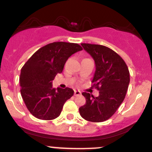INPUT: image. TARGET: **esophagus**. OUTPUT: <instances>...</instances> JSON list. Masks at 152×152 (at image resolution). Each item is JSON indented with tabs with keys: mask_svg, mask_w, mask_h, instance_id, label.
I'll return each mask as SVG.
<instances>
[{
	"mask_svg": "<svg viewBox=\"0 0 152 152\" xmlns=\"http://www.w3.org/2000/svg\"><path fill=\"white\" fill-rule=\"evenodd\" d=\"M81 92L79 90H74V95L75 96H78V95H80Z\"/></svg>",
	"mask_w": 152,
	"mask_h": 152,
	"instance_id": "34e87169",
	"label": "esophagus"
}]
</instances>
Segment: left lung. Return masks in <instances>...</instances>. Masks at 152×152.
Returning a JSON list of instances; mask_svg holds the SVG:
<instances>
[{
  "label": "left lung",
  "mask_w": 152,
  "mask_h": 152,
  "mask_svg": "<svg viewBox=\"0 0 152 152\" xmlns=\"http://www.w3.org/2000/svg\"><path fill=\"white\" fill-rule=\"evenodd\" d=\"M81 44L95 60L96 70L92 83L99 90V96L83 92L86 103L79 108V113L89 122H104L114 114L124 100L130 84V72L124 60L110 48Z\"/></svg>",
  "instance_id": "1"
}]
</instances>
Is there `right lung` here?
<instances>
[{
  "instance_id": "1",
  "label": "right lung",
  "mask_w": 152,
  "mask_h": 152,
  "mask_svg": "<svg viewBox=\"0 0 152 152\" xmlns=\"http://www.w3.org/2000/svg\"><path fill=\"white\" fill-rule=\"evenodd\" d=\"M82 50L74 43L53 42L40 48L21 69V95L28 111L35 117L52 120L60 116L63 105L73 96V90L53 88L52 81L63 71L69 57Z\"/></svg>"
}]
</instances>
